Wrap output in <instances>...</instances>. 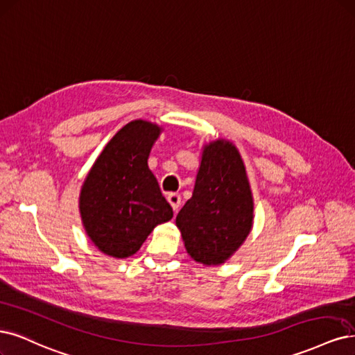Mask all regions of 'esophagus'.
Masks as SVG:
<instances>
[{
    "instance_id": "obj_1",
    "label": "esophagus",
    "mask_w": 355,
    "mask_h": 355,
    "mask_svg": "<svg viewBox=\"0 0 355 355\" xmlns=\"http://www.w3.org/2000/svg\"><path fill=\"white\" fill-rule=\"evenodd\" d=\"M180 195L179 193H175V192H172V193H168L167 195V201H168V204L172 205V209L175 210V211H178L179 210V205H180Z\"/></svg>"
}]
</instances>
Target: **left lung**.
Segmentation results:
<instances>
[{
    "label": "left lung",
    "mask_w": 355,
    "mask_h": 355,
    "mask_svg": "<svg viewBox=\"0 0 355 355\" xmlns=\"http://www.w3.org/2000/svg\"><path fill=\"white\" fill-rule=\"evenodd\" d=\"M252 220V192L238 148L226 139L204 145L192 197L176 217L191 259L225 263L250 235Z\"/></svg>",
    "instance_id": "8db88e82"
}]
</instances>
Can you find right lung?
Segmentation results:
<instances>
[{
    "instance_id": "1",
    "label": "right lung",
    "mask_w": 355,
    "mask_h": 355,
    "mask_svg": "<svg viewBox=\"0 0 355 355\" xmlns=\"http://www.w3.org/2000/svg\"><path fill=\"white\" fill-rule=\"evenodd\" d=\"M162 128L133 120L110 139L85 179L79 210L87 235L101 252L126 259L173 210L148 167Z\"/></svg>"
}]
</instances>
